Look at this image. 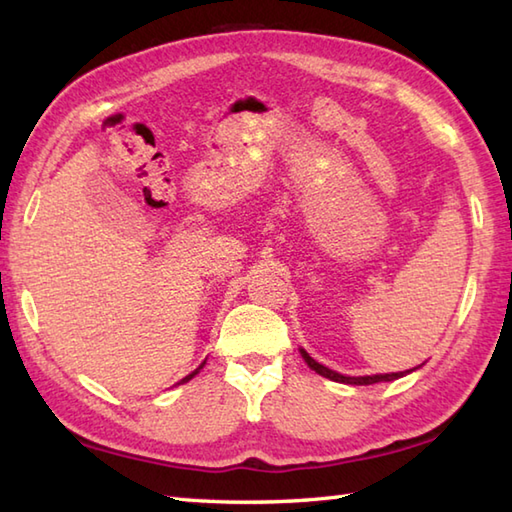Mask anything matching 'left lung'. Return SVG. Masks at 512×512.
<instances>
[{
  "label": "left lung",
  "mask_w": 512,
  "mask_h": 512,
  "mask_svg": "<svg viewBox=\"0 0 512 512\" xmlns=\"http://www.w3.org/2000/svg\"><path fill=\"white\" fill-rule=\"evenodd\" d=\"M301 356H303V361H306L314 372L317 374H321V376H325V378H330V380H336V383H347V385H374V383H389V380H396V378H400V376H405L407 372H396V374H376V376H343V374H336V372H332V369H328V367H323L321 363H317L314 361V358L308 354V352H303L301 350Z\"/></svg>",
  "instance_id": "8db88e82"
}]
</instances>
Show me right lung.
Segmentation results:
<instances>
[{"label": "right lung", "mask_w": 512, "mask_h": 512, "mask_svg": "<svg viewBox=\"0 0 512 512\" xmlns=\"http://www.w3.org/2000/svg\"><path fill=\"white\" fill-rule=\"evenodd\" d=\"M200 367H202V365H200ZM200 367H198V369H200ZM198 369H195V372H191V374H189V376H184V378H182V380H180V383H187V380H191V378H193V376H195V374H198Z\"/></svg>", "instance_id": "obj_1"}]
</instances>
